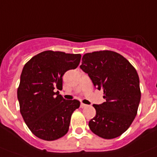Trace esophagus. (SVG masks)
<instances>
[{
	"label": "esophagus",
	"mask_w": 157,
	"mask_h": 157,
	"mask_svg": "<svg viewBox=\"0 0 157 157\" xmlns=\"http://www.w3.org/2000/svg\"><path fill=\"white\" fill-rule=\"evenodd\" d=\"M87 106H88V105L84 104V103H80V107H81V108H84V107H86Z\"/></svg>",
	"instance_id": "esophagus-1"
}]
</instances>
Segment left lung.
Wrapping results in <instances>:
<instances>
[{"instance_id": "8db88e82", "label": "left lung", "mask_w": 157, "mask_h": 157, "mask_svg": "<svg viewBox=\"0 0 157 157\" xmlns=\"http://www.w3.org/2000/svg\"><path fill=\"white\" fill-rule=\"evenodd\" d=\"M80 67L95 88L103 90L106 99L93 104L96 114L89 121L90 129L105 139L119 137L135 118L141 100L137 71L123 56L110 50L85 54Z\"/></svg>"}]
</instances>
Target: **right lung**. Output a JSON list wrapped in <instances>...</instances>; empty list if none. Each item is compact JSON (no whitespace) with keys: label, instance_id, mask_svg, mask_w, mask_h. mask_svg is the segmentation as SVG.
Wrapping results in <instances>:
<instances>
[{"label":"right lung","instance_id":"add662e5","mask_svg":"<svg viewBox=\"0 0 157 157\" xmlns=\"http://www.w3.org/2000/svg\"><path fill=\"white\" fill-rule=\"evenodd\" d=\"M80 54L43 51L24 66L17 90L21 115L32 133L45 141L63 137L69 130L71 115L80 107L77 99L66 100L59 92L62 77L74 69Z\"/></svg>","mask_w":157,"mask_h":157}]
</instances>
